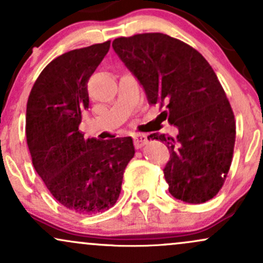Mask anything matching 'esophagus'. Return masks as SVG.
Returning <instances> with one entry per match:
<instances>
[{"label": "esophagus", "instance_id": "1", "mask_svg": "<svg viewBox=\"0 0 263 263\" xmlns=\"http://www.w3.org/2000/svg\"><path fill=\"white\" fill-rule=\"evenodd\" d=\"M134 142H135V146L136 148H141V147H143L144 144L148 142L147 140V136L143 135V134H136L134 135Z\"/></svg>", "mask_w": 263, "mask_h": 263}]
</instances>
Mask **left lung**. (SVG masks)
<instances>
[{"instance_id":"left-lung-1","label":"left lung","mask_w":263,"mask_h":263,"mask_svg":"<svg viewBox=\"0 0 263 263\" xmlns=\"http://www.w3.org/2000/svg\"><path fill=\"white\" fill-rule=\"evenodd\" d=\"M112 48L149 104H165L161 115L179 132L176 138L148 136L171 152L163 170L170 193L189 204L213 199L230 170L236 137L234 112L213 68L194 48L163 33L116 38Z\"/></svg>"}]
</instances>
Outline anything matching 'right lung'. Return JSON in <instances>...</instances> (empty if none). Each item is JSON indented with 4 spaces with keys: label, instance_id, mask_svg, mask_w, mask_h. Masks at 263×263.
I'll use <instances>...</instances> for the list:
<instances>
[{
    "label": "right lung",
    "instance_id": "1",
    "mask_svg": "<svg viewBox=\"0 0 263 263\" xmlns=\"http://www.w3.org/2000/svg\"><path fill=\"white\" fill-rule=\"evenodd\" d=\"M110 49V41L62 54L33 85L26 111L32 163L50 194L66 209L95 214L110 209L134 158L131 137L100 141L79 131L89 108L87 81Z\"/></svg>",
    "mask_w": 263,
    "mask_h": 263
}]
</instances>
